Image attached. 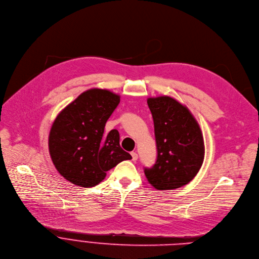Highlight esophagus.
Wrapping results in <instances>:
<instances>
[{
    "instance_id": "obj_1",
    "label": "esophagus",
    "mask_w": 259,
    "mask_h": 259,
    "mask_svg": "<svg viewBox=\"0 0 259 259\" xmlns=\"http://www.w3.org/2000/svg\"><path fill=\"white\" fill-rule=\"evenodd\" d=\"M131 156H132V160H133V161H136V160L138 159V155H137L135 152H132V153H131Z\"/></svg>"
}]
</instances>
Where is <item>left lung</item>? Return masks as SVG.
<instances>
[{
	"label": "left lung",
	"instance_id": "1",
	"mask_svg": "<svg viewBox=\"0 0 259 259\" xmlns=\"http://www.w3.org/2000/svg\"><path fill=\"white\" fill-rule=\"evenodd\" d=\"M148 105L157 160L152 168H145V175L155 189L174 190L191 182L202 165V132L190 110L169 96L148 98Z\"/></svg>",
	"mask_w": 259,
	"mask_h": 259
}]
</instances>
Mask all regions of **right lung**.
Segmentation results:
<instances>
[{
    "label": "right lung",
    "instance_id": "add662e5",
    "mask_svg": "<svg viewBox=\"0 0 259 259\" xmlns=\"http://www.w3.org/2000/svg\"><path fill=\"white\" fill-rule=\"evenodd\" d=\"M120 96L103 89H91L68 104L56 117L49 136V149L57 170L80 187L102 182L106 171L132 159L120 146L119 131L104 134Z\"/></svg>",
    "mask_w": 259,
    "mask_h": 259
}]
</instances>
